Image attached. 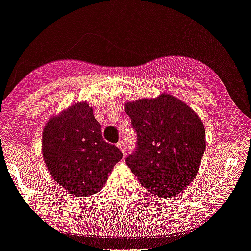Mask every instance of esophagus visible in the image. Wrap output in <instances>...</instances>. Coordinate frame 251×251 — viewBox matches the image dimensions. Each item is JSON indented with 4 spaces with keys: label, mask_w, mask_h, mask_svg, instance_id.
<instances>
[{
    "label": "esophagus",
    "mask_w": 251,
    "mask_h": 251,
    "mask_svg": "<svg viewBox=\"0 0 251 251\" xmlns=\"http://www.w3.org/2000/svg\"><path fill=\"white\" fill-rule=\"evenodd\" d=\"M117 147H118V149L121 150V151H122L123 155L126 156V147H125V143H124V142H123V141H119L118 143H117Z\"/></svg>",
    "instance_id": "obj_1"
}]
</instances>
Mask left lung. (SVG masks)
<instances>
[{
    "label": "left lung",
    "mask_w": 251,
    "mask_h": 251,
    "mask_svg": "<svg viewBox=\"0 0 251 251\" xmlns=\"http://www.w3.org/2000/svg\"><path fill=\"white\" fill-rule=\"evenodd\" d=\"M125 111L137 134V149L126 159L127 166L150 193L178 195L200 169L206 149L203 122L169 93L127 101Z\"/></svg>",
    "instance_id": "left-lung-1"
}]
</instances>
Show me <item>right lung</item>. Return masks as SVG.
<instances>
[{
  "label": "right lung",
  "mask_w": 251,
  "mask_h": 251,
  "mask_svg": "<svg viewBox=\"0 0 251 251\" xmlns=\"http://www.w3.org/2000/svg\"><path fill=\"white\" fill-rule=\"evenodd\" d=\"M43 158L54 180L77 197L98 193L122 159L102 138L101 125L87 101L71 104L48 119L43 130Z\"/></svg>",
  "instance_id": "1"
}]
</instances>
